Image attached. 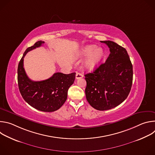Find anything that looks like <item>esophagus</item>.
I'll return each mask as SVG.
<instances>
[{
    "label": "esophagus",
    "mask_w": 155,
    "mask_h": 155,
    "mask_svg": "<svg viewBox=\"0 0 155 155\" xmlns=\"http://www.w3.org/2000/svg\"><path fill=\"white\" fill-rule=\"evenodd\" d=\"M83 75L82 74H81V73H77L75 78H76V79H79V78H83Z\"/></svg>",
    "instance_id": "34e87169"
}]
</instances>
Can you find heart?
Segmentation results:
<instances>
[{"label": "heart", "instance_id": "heart-1", "mask_svg": "<svg viewBox=\"0 0 155 155\" xmlns=\"http://www.w3.org/2000/svg\"><path fill=\"white\" fill-rule=\"evenodd\" d=\"M78 55L80 57H87L84 63V67L86 70L92 71L97 67L102 60L104 52L102 48L90 45L83 47L78 52Z\"/></svg>", "mask_w": 155, "mask_h": 155}]
</instances>
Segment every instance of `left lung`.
I'll list each match as a JSON object with an SVG mask.
<instances>
[{"instance_id":"8db88e82","label":"left lung","mask_w":155,"mask_h":155,"mask_svg":"<svg viewBox=\"0 0 155 155\" xmlns=\"http://www.w3.org/2000/svg\"><path fill=\"white\" fill-rule=\"evenodd\" d=\"M110 48L105 63L93 72L84 75L86 81V97L98 110L113 108L128 96L132 84L133 71L125 48L112 41H101Z\"/></svg>"}]
</instances>
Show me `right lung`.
Returning <instances> with one entry per match:
<instances>
[{"label":"right lung","mask_w":155,"mask_h":155,"mask_svg":"<svg viewBox=\"0 0 155 155\" xmlns=\"http://www.w3.org/2000/svg\"><path fill=\"white\" fill-rule=\"evenodd\" d=\"M44 43L38 41L24 53L18 67V83L22 97L28 104L40 111L52 112L58 110L67 99L68 90L74 82L76 74L57 72L50 78L39 81L29 78L23 67L24 58L28 52Z\"/></svg>","instance_id":"1"}]
</instances>
